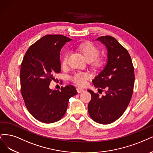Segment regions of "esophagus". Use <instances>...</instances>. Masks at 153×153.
<instances>
[{
	"label": "esophagus",
	"mask_w": 153,
	"mask_h": 153,
	"mask_svg": "<svg viewBox=\"0 0 153 153\" xmlns=\"http://www.w3.org/2000/svg\"><path fill=\"white\" fill-rule=\"evenodd\" d=\"M76 89H77V91L78 93H82V92H83L84 91L83 89H82L81 88H77Z\"/></svg>",
	"instance_id": "34e87169"
}]
</instances>
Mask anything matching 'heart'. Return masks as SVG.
Here are the masks:
<instances>
[{"label": "heart", "instance_id": "obj_1", "mask_svg": "<svg viewBox=\"0 0 153 153\" xmlns=\"http://www.w3.org/2000/svg\"><path fill=\"white\" fill-rule=\"evenodd\" d=\"M77 50L81 52L85 57L86 60L91 64V67L94 70L98 71L104 67L105 62L103 58L98 57L100 54V49L91 42H84L79 45ZM69 57V52H65L62 55L61 58V64L63 67L68 65ZM89 79V75L86 72L75 73L71 80L73 82L79 86H84Z\"/></svg>", "mask_w": 153, "mask_h": 153}]
</instances>
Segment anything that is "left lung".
I'll return each instance as SVG.
<instances>
[{
	"label": "left lung",
	"mask_w": 153,
	"mask_h": 153,
	"mask_svg": "<svg viewBox=\"0 0 153 153\" xmlns=\"http://www.w3.org/2000/svg\"><path fill=\"white\" fill-rule=\"evenodd\" d=\"M108 51V62L103 71L93 80L94 86L105 90L100 97L91 90L88 106L89 116L98 123L109 124L119 118L131 100L134 85V68L128 51L111 36L99 37Z\"/></svg>",
	"instance_id": "left-lung-1"
}]
</instances>
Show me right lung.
Returning a JSON list of instances; mask_svg holds the SVG:
<instances>
[{
    "label": "right lung",
    "mask_w": 153,
    "mask_h": 153,
    "mask_svg": "<svg viewBox=\"0 0 153 153\" xmlns=\"http://www.w3.org/2000/svg\"><path fill=\"white\" fill-rule=\"evenodd\" d=\"M71 39L61 35L43 36L30 47L22 61L21 91L27 110L45 123L57 122L64 116L70 98L77 92L72 85L60 90L49 86L60 72V50Z\"/></svg>",
    "instance_id": "obj_1"
}]
</instances>
